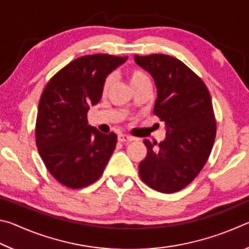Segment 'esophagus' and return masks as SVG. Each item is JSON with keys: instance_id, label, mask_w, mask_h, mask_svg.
<instances>
[{"instance_id": "34e87169", "label": "esophagus", "mask_w": 249, "mask_h": 249, "mask_svg": "<svg viewBox=\"0 0 249 249\" xmlns=\"http://www.w3.org/2000/svg\"><path fill=\"white\" fill-rule=\"evenodd\" d=\"M117 141L120 142H129L134 141V138L132 136H128V135H125V134H120L119 136H117Z\"/></svg>"}]
</instances>
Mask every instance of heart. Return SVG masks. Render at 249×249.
I'll return each instance as SVG.
<instances>
[{
  "mask_svg": "<svg viewBox=\"0 0 249 249\" xmlns=\"http://www.w3.org/2000/svg\"><path fill=\"white\" fill-rule=\"evenodd\" d=\"M126 75H127L128 81L134 89V91L142 87H151V80L149 78L148 73L141 68L132 67V68H129L127 69V71H126ZM112 84H113V77L112 75H107V77L104 79L103 86H102L103 95L107 93L109 88L112 87Z\"/></svg>",
  "mask_w": 249,
  "mask_h": 249,
  "instance_id": "b5f03b06",
  "label": "heart"
}]
</instances>
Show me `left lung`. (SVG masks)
<instances>
[{"mask_svg":"<svg viewBox=\"0 0 249 249\" xmlns=\"http://www.w3.org/2000/svg\"><path fill=\"white\" fill-rule=\"evenodd\" d=\"M157 87L154 114L166 124L163 142L144 140L147 156L140 177L156 191L174 193L196 178L215 141L216 121L210 92L199 75L163 53L135 56Z\"/></svg>","mask_w":249,"mask_h":249,"instance_id":"obj_1","label":"left lung"}]
</instances>
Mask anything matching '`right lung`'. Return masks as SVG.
Instances as JSON below:
<instances>
[{
  "label": "right lung",
  "mask_w": 249,
  "mask_h": 249,
  "mask_svg": "<svg viewBox=\"0 0 249 249\" xmlns=\"http://www.w3.org/2000/svg\"><path fill=\"white\" fill-rule=\"evenodd\" d=\"M127 57L95 53L74 59L53 75L41 93L35 138L46 168L58 182L80 189L95 182L115 149V133L88 125L107 75Z\"/></svg>",
  "instance_id": "obj_1"
}]
</instances>
